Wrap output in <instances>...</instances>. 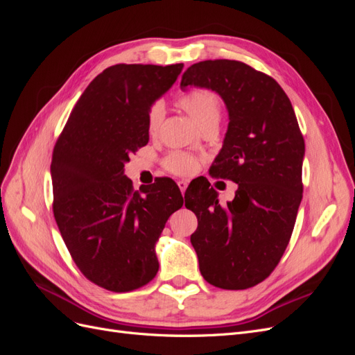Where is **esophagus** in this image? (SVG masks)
Returning <instances> with one entry per match:
<instances>
[{"mask_svg":"<svg viewBox=\"0 0 355 355\" xmlns=\"http://www.w3.org/2000/svg\"><path fill=\"white\" fill-rule=\"evenodd\" d=\"M178 187H179L182 194H185L187 187H188V182H187V180H179V182H178Z\"/></svg>","mask_w":355,"mask_h":355,"instance_id":"obj_1","label":"esophagus"}]
</instances>
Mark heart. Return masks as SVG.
Masks as SVG:
<instances>
[{
    "instance_id": "b5f03b06",
    "label": "heart",
    "mask_w": 355,
    "mask_h": 355,
    "mask_svg": "<svg viewBox=\"0 0 355 355\" xmlns=\"http://www.w3.org/2000/svg\"><path fill=\"white\" fill-rule=\"evenodd\" d=\"M178 105L192 118V120L196 121V124L200 128L207 124L219 121V115H220L219 99L216 98V94H213L209 90H204V89L192 90L182 96V98H179ZM163 116H164L163 103L157 102L151 106V108H149L148 120H146L149 133L154 135L158 130L161 121H163ZM166 167L176 175H189L192 171H196L197 159L184 153H173L167 157Z\"/></svg>"
}]
</instances>
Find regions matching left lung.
<instances>
[{
	"mask_svg": "<svg viewBox=\"0 0 355 355\" xmlns=\"http://www.w3.org/2000/svg\"><path fill=\"white\" fill-rule=\"evenodd\" d=\"M191 85L218 93L227 106L230 123L211 175L237 184L227 206L209 182L188 194L185 206L198 218L191 243L207 283L249 288L274 271L292 237L304 191V137L280 84L243 62L194 63L180 89Z\"/></svg>",
	"mask_w": 355,
	"mask_h": 355,
	"instance_id": "obj_1",
	"label": "left lung"
}]
</instances>
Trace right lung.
<instances>
[{"label": "right lung", "mask_w": 355, "mask_h": 355, "mask_svg": "<svg viewBox=\"0 0 355 355\" xmlns=\"http://www.w3.org/2000/svg\"><path fill=\"white\" fill-rule=\"evenodd\" d=\"M182 68L120 63L105 69L81 94L53 151V211L62 239L80 271L111 292L153 280L157 241L184 204L171 179L133 192L124 175L130 154L149 141V108Z\"/></svg>", "instance_id": "1"}]
</instances>
